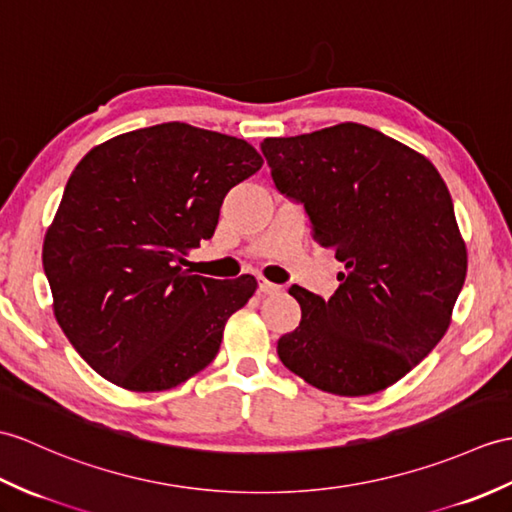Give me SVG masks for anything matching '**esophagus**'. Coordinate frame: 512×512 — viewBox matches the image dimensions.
<instances>
[{"instance_id": "obj_1", "label": "esophagus", "mask_w": 512, "mask_h": 512, "mask_svg": "<svg viewBox=\"0 0 512 512\" xmlns=\"http://www.w3.org/2000/svg\"><path fill=\"white\" fill-rule=\"evenodd\" d=\"M259 292L264 296H272V294H281L283 292V285L277 283H270L266 279H259Z\"/></svg>"}]
</instances>
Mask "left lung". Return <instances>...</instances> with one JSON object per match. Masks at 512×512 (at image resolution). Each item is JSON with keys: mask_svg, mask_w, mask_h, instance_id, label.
Wrapping results in <instances>:
<instances>
[{"mask_svg": "<svg viewBox=\"0 0 512 512\" xmlns=\"http://www.w3.org/2000/svg\"><path fill=\"white\" fill-rule=\"evenodd\" d=\"M272 183L310 218L314 240L344 264L329 299L292 285L301 323L281 362L325 392L392 386L449 327L467 275L454 202L423 154L362 124L261 141Z\"/></svg>", "mask_w": 512, "mask_h": 512, "instance_id": "left-lung-1", "label": "left lung"}]
</instances>
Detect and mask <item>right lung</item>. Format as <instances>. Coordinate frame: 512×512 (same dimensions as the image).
Instances as JSON below:
<instances>
[{"label":"right lung","instance_id":"1","mask_svg":"<svg viewBox=\"0 0 512 512\" xmlns=\"http://www.w3.org/2000/svg\"><path fill=\"white\" fill-rule=\"evenodd\" d=\"M261 163L244 139L168 122L104 141L76 165L43 270L58 325L95 373L159 392L216 358L257 281L189 275L183 261L216 231L229 189Z\"/></svg>","mask_w":512,"mask_h":512}]
</instances>
